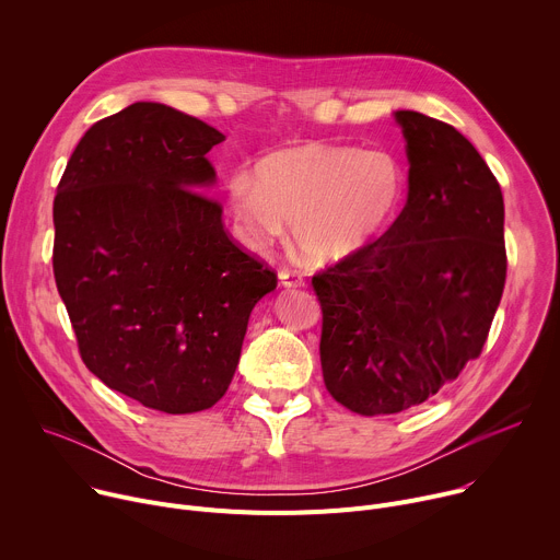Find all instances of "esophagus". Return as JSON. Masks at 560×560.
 Listing matches in <instances>:
<instances>
[{
	"instance_id": "obj_1",
	"label": "esophagus",
	"mask_w": 560,
	"mask_h": 560,
	"mask_svg": "<svg viewBox=\"0 0 560 560\" xmlns=\"http://www.w3.org/2000/svg\"><path fill=\"white\" fill-rule=\"evenodd\" d=\"M279 283L283 285V288H303L305 285V281H303V277L301 275H296V272H290V270H281L279 272Z\"/></svg>"
}]
</instances>
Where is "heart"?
<instances>
[{
	"instance_id": "b5f03b06",
	"label": "heart",
	"mask_w": 560,
	"mask_h": 560,
	"mask_svg": "<svg viewBox=\"0 0 560 560\" xmlns=\"http://www.w3.org/2000/svg\"><path fill=\"white\" fill-rule=\"evenodd\" d=\"M406 197V175L385 150L301 143L277 150L238 175L228 201L250 244L264 246L290 221L299 255L316 268L348 261L394 223Z\"/></svg>"
}]
</instances>
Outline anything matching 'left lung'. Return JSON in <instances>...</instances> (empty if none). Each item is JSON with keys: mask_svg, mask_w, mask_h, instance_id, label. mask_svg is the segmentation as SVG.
I'll return each instance as SVG.
<instances>
[{"mask_svg": "<svg viewBox=\"0 0 560 560\" xmlns=\"http://www.w3.org/2000/svg\"><path fill=\"white\" fill-rule=\"evenodd\" d=\"M408 201L376 242L312 279L322 370L348 410L425 404L483 350L505 285V206L497 177L452 126L396 110Z\"/></svg>", "mask_w": 560, "mask_h": 560, "instance_id": "8db88e82", "label": "left lung"}]
</instances>
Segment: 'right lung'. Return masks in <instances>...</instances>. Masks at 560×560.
<instances>
[{
    "instance_id": "1",
    "label": "right lung",
    "mask_w": 560,
    "mask_h": 560,
    "mask_svg": "<svg viewBox=\"0 0 560 560\" xmlns=\"http://www.w3.org/2000/svg\"><path fill=\"white\" fill-rule=\"evenodd\" d=\"M223 139L166 104H130L77 143L52 203L55 281L86 368L166 415L219 401L277 288L203 195Z\"/></svg>"
}]
</instances>
